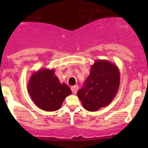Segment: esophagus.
Returning a JSON list of instances; mask_svg holds the SVG:
<instances>
[{"label": "esophagus", "mask_w": 148, "mask_h": 148, "mask_svg": "<svg viewBox=\"0 0 148 148\" xmlns=\"http://www.w3.org/2000/svg\"><path fill=\"white\" fill-rule=\"evenodd\" d=\"M71 90H72V92L74 93V94H76V93L77 92L78 90H79V87H78L77 85H75V86L71 87Z\"/></svg>", "instance_id": "1"}]
</instances>
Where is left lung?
Returning <instances> with one entry per match:
<instances>
[{
	"mask_svg": "<svg viewBox=\"0 0 148 148\" xmlns=\"http://www.w3.org/2000/svg\"><path fill=\"white\" fill-rule=\"evenodd\" d=\"M120 81L116 64L106 60H96L77 96L85 109L96 111L111 103L118 91Z\"/></svg>",
	"mask_w": 148,
	"mask_h": 148,
	"instance_id": "1",
	"label": "left lung"
}]
</instances>
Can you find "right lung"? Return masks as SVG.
Here are the masks:
<instances>
[{"instance_id":"obj_1","label":"right lung","mask_w":148,"mask_h":148,"mask_svg":"<svg viewBox=\"0 0 148 148\" xmlns=\"http://www.w3.org/2000/svg\"><path fill=\"white\" fill-rule=\"evenodd\" d=\"M27 88L34 103L47 111L58 110L64 99L72 94L67 84H60L53 69L42 68L33 72Z\"/></svg>"}]
</instances>
